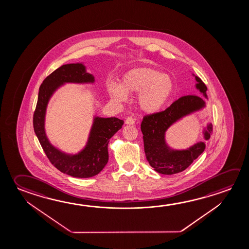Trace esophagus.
<instances>
[{"label": "esophagus", "instance_id": "34e87169", "mask_svg": "<svg viewBox=\"0 0 249 249\" xmlns=\"http://www.w3.org/2000/svg\"><path fill=\"white\" fill-rule=\"evenodd\" d=\"M125 123L127 125H133V124H135V119L131 117V116H128V117H126Z\"/></svg>", "mask_w": 249, "mask_h": 249}]
</instances>
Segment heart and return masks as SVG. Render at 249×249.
<instances>
[{
	"instance_id": "1",
	"label": "heart",
	"mask_w": 249,
	"mask_h": 249,
	"mask_svg": "<svg viewBox=\"0 0 249 249\" xmlns=\"http://www.w3.org/2000/svg\"><path fill=\"white\" fill-rule=\"evenodd\" d=\"M108 94L118 101H125L127 94H136L141 110L147 114L159 112L171 98L175 91L174 79L160 70L141 67L128 70L122 77L121 84L108 83Z\"/></svg>"
}]
</instances>
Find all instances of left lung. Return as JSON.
Segmentation results:
<instances>
[{"instance_id":"8db88e82","label":"left lung","mask_w":249,"mask_h":249,"mask_svg":"<svg viewBox=\"0 0 249 249\" xmlns=\"http://www.w3.org/2000/svg\"><path fill=\"white\" fill-rule=\"evenodd\" d=\"M196 89L208 99L207 87L198 76ZM206 107L203 98L197 95H186L172 103L166 110L143 117L141 129L143 134L144 150L148 163L155 171L162 175H175L188 168L206 148L203 142L194 144L187 149H173L166 142V132L170 126L187 115L200 111ZM212 123L203 129L204 139L208 141L212 133Z\"/></svg>"}]
</instances>
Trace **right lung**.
<instances>
[{
  "label": "right lung",
  "instance_id": "add662e5",
  "mask_svg": "<svg viewBox=\"0 0 249 249\" xmlns=\"http://www.w3.org/2000/svg\"><path fill=\"white\" fill-rule=\"evenodd\" d=\"M93 74L88 73L83 63L62 65L42 82L34 113V130L50 162L58 170L76 178L98 175L108 161L107 145L111 137L123 126V120L94 116L85 147L75 155L66 154L53 147L47 137L45 116L49 100L65 83H94Z\"/></svg>",
  "mask_w": 249,
  "mask_h": 249
}]
</instances>
